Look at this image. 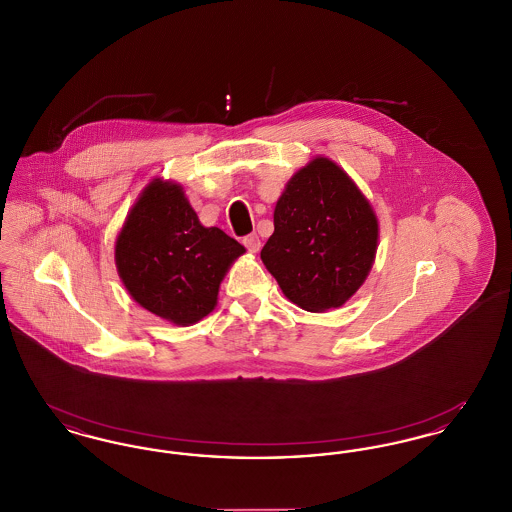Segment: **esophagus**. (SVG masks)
<instances>
[{"instance_id":"esophagus-1","label":"esophagus","mask_w":512,"mask_h":512,"mask_svg":"<svg viewBox=\"0 0 512 512\" xmlns=\"http://www.w3.org/2000/svg\"><path fill=\"white\" fill-rule=\"evenodd\" d=\"M244 245L249 253H257L261 249V240H259L257 234H249L244 238Z\"/></svg>"}]
</instances>
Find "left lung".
<instances>
[{
    "mask_svg": "<svg viewBox=\"0 0 512 512\" xmlns=\"http://www.w3.org/2000/svg\"><path fill=\"white\" fill-rule=\"evenodd\" d=\"M376 249L378 219L368 199L334 161L315 157L276 201L261 259L292 303L324 313L363 286Z\"/></svg>",
    "mask_w": 512,
    "mask_h": 512,
    "instance_id": "1",
    "label": "left lung"
}]
</instances>
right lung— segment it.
Returning a JSON list of instances; mask_svg holds the SVG:
<instances>
[{
    "instance_id": "right-lung-1",
    "label": "right lung",
    "mask_w": 512,
    "mask_h": 512,
    "mask_svg": "<svg viewBox=\"0 0 512 512\" xmlns=\"http://www.w3.org/2000/svg\"><path fill=\"white\" fill-rule=\"evenodd\" d=\"M244 253L220 228L199 222L180 184L155 178L122 224L115 263L136 303L190 326L215 309L222 278Z\"/></svg>"
}]
</instances>
